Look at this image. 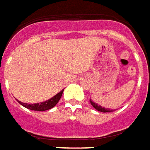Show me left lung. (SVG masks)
Wrapping results in <instances>:
<instances>
[{"label":"left lung","instance_id":"1","mask_svg":"<svg viewBox=\"0 0 150 150\" xmlns=\"http://www.w3.org/2000/svg\"><path fill=\"white\" fill-rule=\"evenodd\" d=\"M90 104L92 105V106H93V108H95L96 110L99 111V112H113V109H110V108H105V107H101L100 105H98L97 103L93 102V100L90 99Z\"/></svg>","mask_w":150,"mask_h":150}]
</instances>
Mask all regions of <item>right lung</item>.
Returning a JSON list of instances; mask_svg holds the SVG:
<instances>
[{"instance_id": "obj_1", "label": "right lung", "mask_w": 150, "mask_h": 150, "mask_svg": "<svg viewBox=\"0 0 150 150\" xmlns=\"http://www.w3.org/2000/svg\"><path fill=\"white\" fill-rule=\"evenodd\" d=\"M64 90H62L60 91V93H58L57 94L52 97V98H50L48 100H45V101H43V102L41 103H35V104H27V103L21 102L20 100H17V101L23 105L25 108H28V109H30V110H34V111H41V112H43V111L49 110L50 108H53L56 105H57L58 101L60 100V98L63 94V92H64Z\"/></svg>"}]
</instances>
